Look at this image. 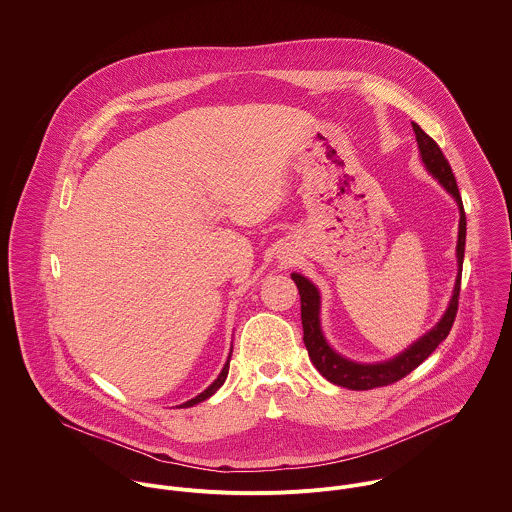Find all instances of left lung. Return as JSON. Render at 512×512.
Returning a JSON list of instances; mask_svg holds the SVG:
<instances>
[{"instance_id":"8db88e82","label":"left lung","mask_w":512,"mask_h":512,"mask_svg":"<svg viewBox=\"0 0 512 512\" xmlns=\"http://www.w3.org/2000/svg\"><path fill=\"white\" fill-rule=\"evenodd\" d=\"M417 147H419V159L429 172L445 190L451 194V198L457 202L459 208V236H457V278L453 286L451 300L447 304L445 314L441 320L425 332L421 338L407 345L403 351L397 355L383 359V361H373V363H359L353 359H347L336 351L330 341L326 340V334L322 330V296L318 286L308 280L306 276L294 272L292 280L298 286L300 292V302H302V326H304V343L310 353L312 363L316 369L334 385H340L351 391H365L373 387H383L389 383H395L403 379L407 373H411L417 365H421L441 341L445 340L453 328L455 316H457V306H459V292H461V272H463V258H465V236H467V218L463 210V200L457 188L455 174L451 171L447 159L443 157L439 145L417 125L413 123Z\"/></svg>"}]
</instances>
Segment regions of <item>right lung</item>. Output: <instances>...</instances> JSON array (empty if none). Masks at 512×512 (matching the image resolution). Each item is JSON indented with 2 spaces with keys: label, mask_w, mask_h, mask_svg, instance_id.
Returning a JSON list of instances; mask_svg holds the SVG:
<instances>
[{
  "label": "right lung",
  "mask_w": 512,
  "mask_h": 512,
  "mask_svg": "<svg viewBox=\"0 0 512 512\" xmlns=\"http://www.w3.org/2000/svg\"><path fill=\"white\" fill-rule=\"evenodd\" d=\"M230 357H232V347H230V353H228V359H226V363H224V367H222V371L218 373V377L202 391V393H198L196 397H192V399H188L186 403H182V405H178V407H192V405H198V403H202V401H206L208 397H212L220 387H222V383L226 381V377H228V369H230Z\"/></svg>",
  "instance_id": "right-lung-1"
}]
</instances>
